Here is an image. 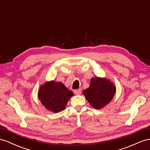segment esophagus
I'll return each instance as SVG.
<instances>
[{
  "label": "esophagus",
  "mask_w": 150,
  "mask_h": 150,
  "mask_svg": "<svg viewBox=\"0 0 150 150\" xmlns=\"http://www.w3.org/2000/svg\"><path fill=\"white\" fill-rule=\"evenodd\" d=\"M74 93L76 94V95H80V94L82 93V91H81L80 89H76L74 91Z\"/></svg>",
  "instance_id": "1"
}]
</instances>
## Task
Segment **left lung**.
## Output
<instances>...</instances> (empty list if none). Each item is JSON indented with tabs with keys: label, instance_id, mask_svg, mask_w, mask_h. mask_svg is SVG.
<instances>
[{
	"label": "left lung",
	"instance_id": "8db88e82",
	"mask_svg": "<svg viewBox=\"0 0 150 150\" xmlns=\"http://www.w3.org/2000/svg\"><path fill=\"white\" fill-rule=\"evenodd\" d=\"M115 87L112 82L105 79L92 78L90 87L83 91L86 99L93 108L99 109L112 99Z\"/></svg>",
	"mask_w": 150,
	"mask_h": 150
}]
</instances>
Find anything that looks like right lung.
I'll return each mask as SVG.
<instances>
[{
  "label": "right lung",
  "instance_id": "add662e5",
  "mask_svg": "<svg viewBox=\"0 0 150 150\" xmlns=\"http://www.w3.org/2000/svg\"><path fill=\"white\" fill-rule=\"evenodd\" d=\"M74 93L63 83L47 82L40 88L38 97L42 105L51 112H58L65 110L68 101Z\"/></svg>",
  "mask_w": 150,
  "mask_h": 150
}]
</instances>
